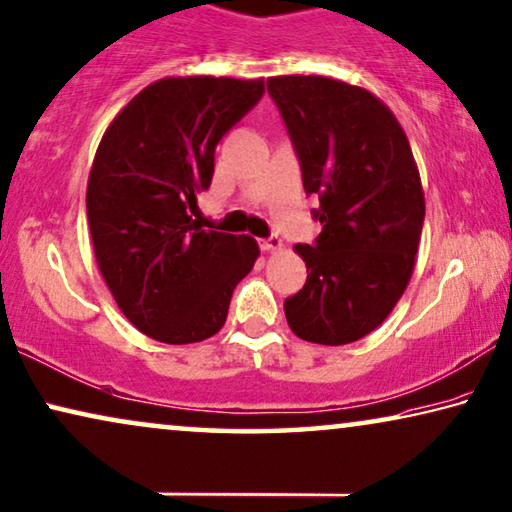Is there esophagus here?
Wrapping results in <instances>:
<instances>
[{"label":"esophagus","mask_w":512,"mask_h":512,"mask_svg":"<svg viewBox=\"0 0 512 512\" xmlns=\"http://www.w3.org/2000/svg\"><path fill=\"white\" fill-rule=\"evenodd\" d=\"M281 247H284V240H281L279 235H270V238L261 240V249H263V251H277V249H281Z\"/></svg>","instance_id":"34e87169"}]
</instances>
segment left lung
I'll list each match as a JSON object with an SVG mask.
<instances>
[{"instance_id": "obj_1", "label": "left lung", "mask_w": 512, "mask_h": 512, "mask_svg": "<svg viewBox=\"0 0 512 512\" xmlns=\"http://www.w3.org/2000/svg\"><path fill=\"white\" fill-rule=\"evenodd\" d=\"M300 161L314 244H295L307 281L286 298L305 342L342 346L379 328L409 284L425 221L411 145L374 94L323 76L268 78Z\"/></svg>"}]
</instances>
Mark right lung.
<instances>
[{"label": "right lung", "mask_w": 512, "mask_h": 512, "mask_svg": "<svg viewBox=\"0 0 512 512\" xmlns=\"http://www.w3.org/2000/svg\"><path fill=\"white\" fill-rule=\"evenodd\" d=\"M263 92V80L164 78L103 133L87 182L96 263L122 314L157 342L217 335L254 268V238L203 231L189 210L210 189L219 140Z\"/></svg>", "instance_id": "1"}]
</instances>
